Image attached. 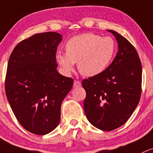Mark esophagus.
Returning a JSON list of instances; mask_svg holds the SVG:
<instances>
[{
  "label": "esophagus",
  "mask_w": 153,
  "mask_h": 153,
  "mask_svg": "<svg viewBox=\"0 0 153 153\" xmlns=\"http://www.w3.org/2000/svg\"><path fill=\"white\" fill-rule=\"evenodd\" d=\"M80 85H81V83H80V81H78V80H74V83H73L74 87H80Z\"/></svg>",
  "instance_id": "34e87169"
}]
</instances>
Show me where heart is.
<instances>
[{"mask_svg": "<svg viewBox=\"0 0 153 153\" xmlns=\"http://www.w3.org/2000/svg\"><path fill=\"white\" fill-rule=\"evenodd\" d=\"M116 47L111 37L84 33L70 38L65 46L66 53L59 52L56 59L65 73L73 71L75 62H78V70L82 75L95 76L108 68L115 56Z\"/></svg>", "mask_w": 153, "mask_h": 153, "instance_id": "1", "label": "heart"}]
</instances>
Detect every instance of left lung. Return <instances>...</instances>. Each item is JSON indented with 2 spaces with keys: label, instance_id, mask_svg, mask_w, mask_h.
I'll use <instances>...</instances> for the list:
<instances>
[{
  "label": "left lung",
  "instance_id": "left-lung-1",
  "mask_svg": "<svg viewBox=\"0 0 153 153\" xmlns=\"http://www.w3.org/2000/svg\"><path fill=\"white\" fill-rule=\"evenodd\" d=\"M118 51L103 73L82 81L86 92L83 102L87 119L102 131L123 125L140 100L142 69L138 53L126 38L114 30Z\"/></svg>",
  "mask_w": 153,
  "mask_h": 153
}]
</instances>
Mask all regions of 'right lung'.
<instances>
[{
	"label": "right lung",
	"mask_w": 153,
	"mask_h": 153,
	"mask_svg": "<svg viewBox=\"0 0 153 153\" xmlns=\"http://www.w3.org/2000/svg\"><path fill=\"white\" fill-rule=\"evenodd\" d=\"M62 37L55 32L33 35L18 43L8 59L5 82L8 103L22 126L37 135L57 127L62 102L73 87V78L56 70Z\"/></svg>",
	"instance_id": "obj_1"
}]
</instances>
